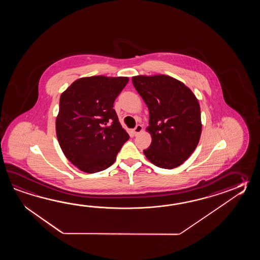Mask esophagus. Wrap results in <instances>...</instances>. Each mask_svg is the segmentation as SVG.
I'll return each mask as SVG.
<instances>
[{
    "label": "esophagus",
    "mask_w": 260,
    "mask_h": 260,
    "mask_svg": "<svg viewBox=\"0 0 260 260\" xmlns=\"http://www.w3.org/2000/svg\"><path fill=\"white\" fill-rule=\"evenodd\" d=\"M142 130H143V126L141 124H138L136 127L134 128L133 131H134V134L137 136L139 133L142 132Z\"/></svg>",
    "instance_id": "1"
}]
</instances>
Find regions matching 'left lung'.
Listing matches in <instances>:
<instances>
[{
  "mask_svg": "<svg viewBox=\"0 0 260 260\" xmlns=\"http://www.w3.org/2000/svg\"><path fill=\"white\" fill-rule=\"evenodd\" d=\"M149 111L151 144L144 154L154 166L173 169L193 152L202 133L201 110L191 90L167 75L132 78Z\"/></svg>",
  "mask_w": 260,
  "mask_h": 260,
  "instance_id": "8db88e82",
  "label": "left lung"
}]
</instances>
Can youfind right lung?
<instances>
[{
    "mask_svg": "<svg viewBox=\"0 0 260 260\" xmlns=\"http://www.w3.org/2000/svg\"><path fill=\"white\" fill-rule=\"evenodd\" d=\"M128 81L101 75L81 78L61 94L56 137L67 159L81 171L105 170L129 139L113 109Z\"/></svg>",
    "mask_w": 260,
    "mask_h": 260,
    "instance_id": "add662e5",
    "label": "right lung"
}]
</instances>
